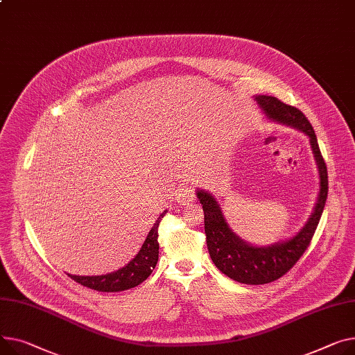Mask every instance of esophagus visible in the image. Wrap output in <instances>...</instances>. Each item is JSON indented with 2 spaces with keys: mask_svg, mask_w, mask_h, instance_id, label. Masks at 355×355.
Wrapping results in <instances>:
<instances>
[{
  "mask_svg": "<svg viewBox=\"0 0 355 355\" xmlns=\"http://www.w3.org/2000/svg\"><path fill=\"white\" fill-rule=\"evenodd\" d=\"M177 202L180 205H190L196 201V191H194V187L191 185H184L181 190L177 194Z\"/></svg>",
  "mask_w": 355,
  "mask_h": 355,
  "instance_id": "esophagus-1",
  "label": "esophagus"
}]
</instances>
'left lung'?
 I'll list each match as a JSON object with an SVG mask.
<instances>
[{
  "instance_id": "8db88e82",
  "label": "left lung",
  "mask_w": 355,
  "mask_h": 355,
  "mask_svg": "<svg viewBox=\"0 0 355 355\" xmlns=\"http://www.w3.org/2000/svg\"><path fill=\"white\" fill-rule=\"evenodd\" d=\"M255 101L272 121L291 125L309 135L320 171V193L311 217L297 235L287 241L255 247L232 232L214 197L204 190L197 191L204 211L207 247L212 263L231 279L250 286L268 284L287 274L295 266L314 237L328 194L327 165L318 147L317 135L306 116L298 108L284 104L275 97L255 96Z\"/></svg>"
}]
</instances>
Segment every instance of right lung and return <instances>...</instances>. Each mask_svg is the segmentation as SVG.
Segmentation results:
<instances>
[{
    "mask_svg": "<svg viewBox=\"0 0 355 355\" xmlns=\"http://www.w3.org/2000/svg\"><path fill=\"white\" fill-rule=\"evenodd\" d=\"M167 214V211H164L158 217V220L154 223V227L150 230L147 239L138 251V254L131 259V261L114 272L105 274V275H92V277H84V275H71L78 284L101 291V293H118L125 291L130 288H134L139 286L141 282L146 281L153 270L157 266L158 261V225L161 223V218Z\"/></svg>",
    "mask_w": 355,
    "mask_h": 355,
    "instance_id": "right-lung-1",
    "label": "right lung"
}]
</instances>
